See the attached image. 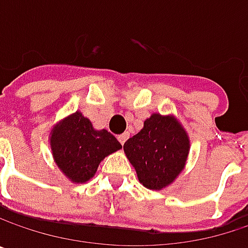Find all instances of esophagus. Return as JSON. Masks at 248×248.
Instances as JSON below:
<instances>
[{
    "instance_id": "1",
    "label": "esophagus",
    "mask_w": 248,
    "mask_h": 248,
    "mask_svg": "<svg viewBox=\"0 0 248 248\" xmlns=\"http://www.w3.org/2000/svg\"><path fill=\"white\" fill-rule=\"evenodd\" d=\"M127 138H129V133H122V135H119V136H118V139H119V142H121L122 145H124V142L127 140Z\"/></svg>"
}]
</instances>
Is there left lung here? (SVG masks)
I'll return each mask as SVG.
<instances>
[{"instance_id":"left-lung-1","label":"left lung","mask_w":248,"mask_h":248,"mask_svg":"<svg viewBox=\"0 0 248 248\" xmlns=\"http://www.w3.org/2000/svg\"><path fill=\"white\" fill-rule=\"evenodd\" d=\"M189 148V136L181 122L173 115L161 113H152L124 145L139 182L155 191L170 186L184 171Z\"/></svg>"}]
</instances>
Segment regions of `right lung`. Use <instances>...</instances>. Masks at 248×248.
I'll return each mask as SVG.
<instances>
[{
    "instance_id": "1",
    "label": "right lung",
    "mask_w": 248,
    "mask_h": 248,
    "mask_svg": "<svg viewBox=\"0 0 248 248\" xmlns=\"http://www.w3.org/2000/svg\"><path fill=\"white\" fill-rule=\"evenodd\" d=\"M48 142L57 168L75 184L90 181L99 164L122 148L110 132L94 129L78 110L53 126Z\"/></svg>"
}]
</instances>
